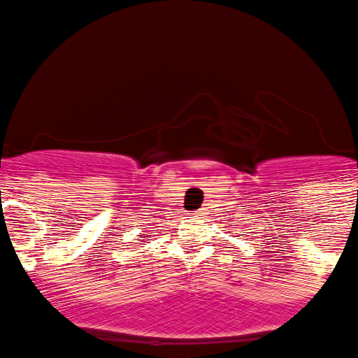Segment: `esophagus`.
I'll list each match as a JSON object with an SVG mask.
<instances>
[{"label":"esophagus","mask_w":358,"mask_h":358,"mask_svg":"<svg viewBox=\"0 0 358 358\" xmlns=\"http://www.w3.org/2000/svg\"><path fill=\"white\" fill-rule=\"evenodd\" d=\"M192 216H200V210H193Z\"/></svg>","instance_id":"obj_1"}]
</instances>
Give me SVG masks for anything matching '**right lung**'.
Listing matches in <instances>:
<instances>
[{
	"label": "right lung",
	"instance_id": "1",
	"mask_svg": "<svg viewBox=\"0 0 358 358\" xmlns=\"http://www.w3.org/2000/svg\"><path fill=\"white\" fill-rule=\"evenodd\" d=\"M141 243H142V241H141Z\"/></svg>",
	"mask_w": 358,
	"mask_h": 358
}]
</instances>
